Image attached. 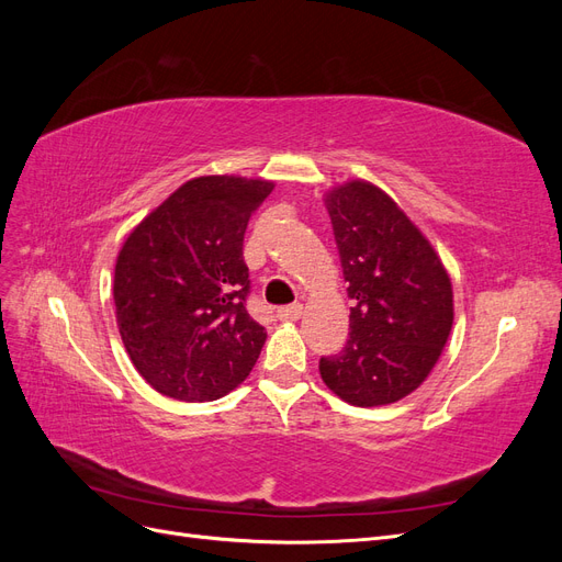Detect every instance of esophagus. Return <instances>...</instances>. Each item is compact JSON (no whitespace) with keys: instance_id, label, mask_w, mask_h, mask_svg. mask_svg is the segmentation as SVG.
I'll return each mask as SVG.
<instances>
[{"instance_id":"34e87169","label":"esophagus","mask_w":562,"mask_h":562,"mask_svg":"<svg viewBox=\"0 0 562 562\" xmlns=\"http://www.w3.org/2000/svg\"><path fill=\"white\" fill-rule=\"evenodd\" d=\"M302 314H304V307H302L300 302L291 304V307H281V310H279V318H281V321H300Z\"/></svg>"}]
</instances>
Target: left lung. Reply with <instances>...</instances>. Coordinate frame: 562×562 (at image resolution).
I'll list each match as a JSON object with an SVG mask.
<instances>
[{
    "instance_id": "left-lung-1",
    "label": "left lung",
    "mask_w": 562,
    "mask_h": 562,
    "mask_svg": "<svg viewBox=\"0 0 562 562\" xmlns=\"http://www.w3.org/2000/svg\"><path fill=\"white\" fill-rule=\"evenodd\" d=\"M347 295L345 351L321 359L326 386L356 407L405 398L429 378L454 321L452 281L431 241L378 184L326 192Z\"/></svg>"
}]
</instances>
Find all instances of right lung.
Wrapping results in <instances>:
<instances>
[{
  "instance_id": "obj_1",
  "label": "right lung",
  "mask_w": 562,
  "mask_h": 562,
  "mask_svg": "<svg viewBox=\"0 0 562 562\" xmlns=\"http://www.w3.org/2000/svg\"><path fill=\"white\" fill-rule=\"evenodd\" d=\"M274 182L199 176L147 213L116 255V326L131 363L159 394L203 403L239 386L265 328L246 312L244 234Z\"/></svg>"
}]
</instances>
